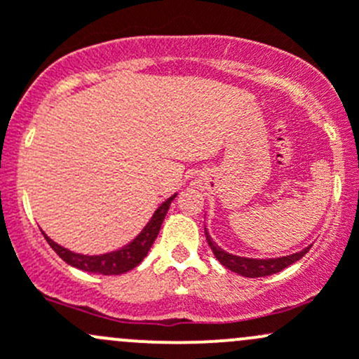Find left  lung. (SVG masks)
<instances>
[{"label":"left lung","mask_w":359,"mask_h":359,"mask_svg":"<svg viewBox=\"0 0 359 359\" xmlns=\"http://www.w3.org/2000/svg\"><path fill=\"white\" fill-rule=\"evenodd\" d=\"M205 236H206V241H208L210 248H212L213 255L217 257V260H219L224 267H227V269L234 271V273L247 278H262V276H271V274L280 273V271H283L285 267H288L290 264L302 259L311 248L307 247L304 248L302 252H297L293 253V255H287V257H280V259L257 260V259H247V257H238V255H233V253L224 252L222 248L217 247L215 241H213L212 238H210V234L206 233V229H205Z\"/></svg>","instance_id":"obj_1"}]
</instances>
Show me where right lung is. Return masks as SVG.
Returning a JSON list of instances; mask_svg holds the SVG:
<instances>
[{
    "instance_id": "add662e5",
    "label": "right lung",
    "mask_w": 359,
    "mask_h": 359,
    "mask_svg": "<svg viewBox=\"0 0 359 359\" xmlns=\"http://www.w3.org/2000/svg\"><path fill=\"white\" fill-rule=\"evenodd\" d=\"M175 194L172 198H168L161 206L154 212L153 219L149 220L146 227L142 229V233L135 238L130 245L123 247L118 252H111L106 253V255H79V253H72L66 250L60 245L53 243L48 236L45 234V240L48 241L50 247L53 248V252L67 262L69 266L72 267H78L81 271H88V273H99V274H123L126 271L133 269V267L139 266L140 262L144 260V257L147 255L149 248L153 247L154 240L158 238L159 229H161V224L163 219H165L166 212L170 208V203L173 201Z\"/></svg>"
}]
</instances>
